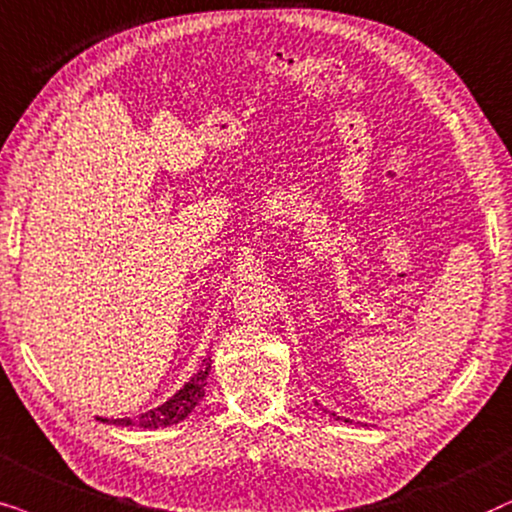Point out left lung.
<instances>
[{
  "label": "left lung",
  "mask_w": 512,
  "mask_h": 512,
  "mask_svg": "<svg viewBox=\"0 0 512 512\" xmlns=\"http://www.w3.org/2000/svg\"><path fill=\"white\" fill-rule=\"evenodd\" d=\"M330 417H332V419H337V421H344V424H349V419H342V417H337L335 412H330Z\"/></svg>",
  "instance_id": "1"
}]
</instances>
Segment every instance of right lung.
Instances as JSON below:
<instances>
[{"label": "right lung", "mask_w": 512, "mask_h": 512, "mask_svg": "<svg viewBox=\"0 0 512 512\" xmlns=\"http://www.w3.org/2000/svg\"><path fill=\"white\" fill-rule=\"evenodd\" d=\"M210 372V356L203 360V365L199 367V372L194 374L192 379L187 381L185 386L177 391L173 398H168L166 403L154 407L145 414H140L138 419H102L98 417V421L102 424H114V426H140V428H161V426H173L177 421H182L185 417L192 414V410L196 405L201 403V398L206 395V379Z\"/></svg>", "instance_id": "obj_1"}]
</instances>
